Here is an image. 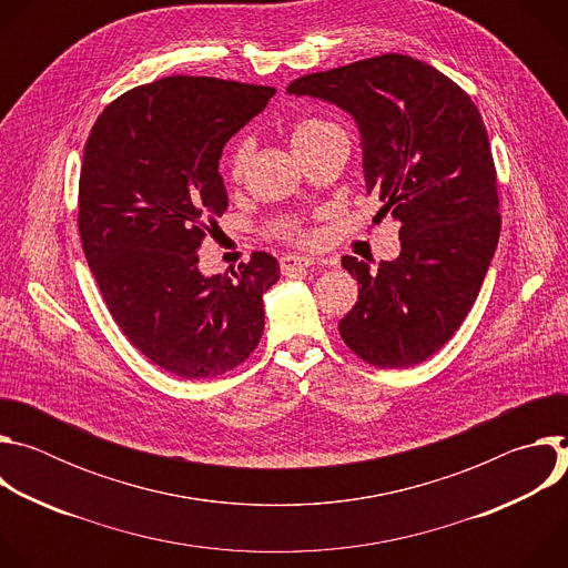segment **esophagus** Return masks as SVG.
Wrapping results in <instances>:
<instances>
[{
	"label": "esophagus",
	"instance_id": "obj_1",
	"mask_svg": "<svg viewBox=\"0 0 568 568\" xmlns=\"http://www.w3.org/2000/svg\"><path fill=\"white\" fill-rule=\"evenodd\" d=\"M312 265H314V258H310V256H294V254H290V256L281 258V270L285 274L294 272V270H307Z\"/></svg>",
	"mask_w": 568,
	"mask_h": 568
}]
</instances>
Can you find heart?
<instances>
[{
    "mask_svg": "<svg viewBox=\"0 0 568 568\" xmlns=\"http://www.w3.org/2000/svg\"><path fill=\"white\" fill-rule=\"evenodd\" d=\"M339 130L335 123L331 121H323V119H303L298 123H294L292 128V143L294 148L303 145V143H310L323 134L328 132H335ZM247 156H250V141L247 139H237L231 148V154H229V169L233 175H240L242 169H245L247 164Z\"/></svg>",
    "mask_w": 568,
    "mask_h": 568,
    "instance_id": "heart-1",
    "label": "heart"
}]
</instances>
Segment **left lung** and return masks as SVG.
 <instances>
[{"label": "left lung", "mask_w": 568, "mask_h": 568, "mask_svg": "<svg viewBox=\"0 0 568 568\" xmlns=\"http://www.w3.org/2000/svg\"><path fill=\"white\" fill-rule=\"evenodd\" d=\"M287 94L348 112L362 139L368 193L399 222V256L377 272L342 265L359 298L339 321L346 346L379 368H409L440 351L474 305L499 233L497 171L471 99L412 55L384 53L296 78Z\"/></svg>", "instance_id": "obj_1"}]
</instances>
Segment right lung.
I'll use <instances>...</instances> for the list:
<instances>
[{
    "mask_svg": "<svg viewBox=\"0 0 568 568\" xmlns=\"http://www.w3.org/2000/svg\"><path fill=\"white\" fill-rule=\"evenodd\" d=\"M274 94L169 75L112 101L85 143L78 229L88 265L130 344L184 379L235 368L263 337L278 261L254 252L237 272L204 276L197 250L229 206L222 148Z\"/></svg>",
    "mask_w": 568,
    "mask_h": 568,
    "instance_id": "right-lung-1",
    "label": "right lung"
}]
</instances>
